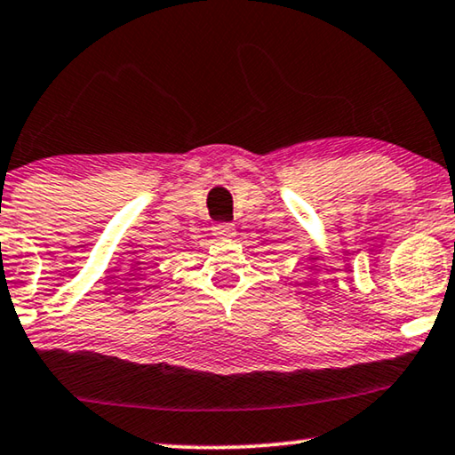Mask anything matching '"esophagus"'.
I'll return each mask as SVG.
<instances>
[{
  "label": "esophagus",
  "mask_w": 455,
  "mask_h": 455,
  "mask_svg": "<svg viewBox=\"0 0 455 455\" xmlns=\"http://www.w3.org/2000/svg\"><path fill=\"white\" fill-rule=\"evenodd\" d=\"M212 230H214L216 236H220V239H227V236L235 235V227L230 225V222H216Z\"/></svg>",
  "instance_id": "obj_1"
}]
</instances>
